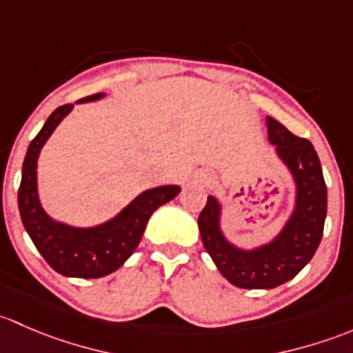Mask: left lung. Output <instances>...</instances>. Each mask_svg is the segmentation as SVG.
<instances>
[{
  "mask_svg": "<svg viewBox=\"0 0 353 353\" xmlns=\"http://www.w3.org/2000/svg\"><path fill=\"white\" fill-rule=\"evenodd\" d=\"M267 129L297 185L296 210L284 231L270 245L245 252L224 239L216 197H207L199 216L203 248L221 274L241 289H274L296 277L318 250L325 228L326 183L314 148L272 117H267Z\"/></svg>",
  "mask_w": 353,
  "mask_h": 353,
  "instance_id": "obj_1",
  "label": "left lung"
}]
</instances>
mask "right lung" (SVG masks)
<instances>
[{
    "instance_id": "right-lung-1",
    "label": "right lung",
    "mask_w": 353,
    "mask_h": 353,
    "mask_svg": "<svg viewBox=\"0 0 353 353\" xmlns=\"http://www.w3.org/2000/svg\"><path fill=\"white\" fill-rule=\"evenodd\" d=\"M101 97L103 93H95L81 98L78 103L98 100ZM71 108L72 103L57 107L43 123L41 132L32 139L21 168L18 209L21 223L35 248L57 274L66 277L98 279L122 267L139 245L151 214L159 205L175 199L180 194V187L165 185L146 190L134 199L117 217L90 230H78L50 219L43 212L37 197V158L57 123L66 117Z\"/></svg>"
}]
</instances>
